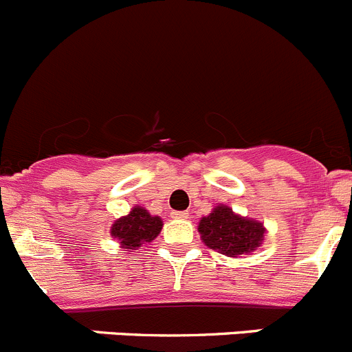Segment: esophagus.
I'll list each match as a JSON object with an SVG mask.
<instances>
[{
    "label": "esophagus",
    "mask_w": 352,
    "mask_h": 352,
    "mask_svg": "<svg viewBox=\"0 0 352 352\" xmlns=\"http://www.w3.org/2000/svg\"><path fill=\"white\" fill-rule=\"evenodd\" d=\"M172 217L173 219H187V217H189V213L187 212H172Z\"/></svg>",
    "instance_id": "34e87169"
}]
</instances>
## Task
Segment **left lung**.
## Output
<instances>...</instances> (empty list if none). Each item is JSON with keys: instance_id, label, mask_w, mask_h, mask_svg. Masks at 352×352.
Here are the masks:
<instances>
[{"instance_id": "1", "label": "left lung", "mask_w": 352, "mask_h": 352, "mask_svg": "<svg viewBox=\"0 0 352 352\" xmlns=\"http://www.w3.org/2000/svg\"><path fill=\"white\" fill-rule=\"evenodd\" d=\"M198 229L206 246L228 257L254 252L264 238L261 222L238 217L228 206H217L208 217H203Z\"/></svg>"}]
</instances>
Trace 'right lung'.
Returning a JSON list of instances; mask_svg holds the SVG:
<instances>
[{
	"mask_svg": "<svg viewBox=\"0 0 352 352\" xmlns=\"http://www.w3.org/2000/svg\"><path fill=\"white\" fill-rule=\"evenodd\" d=\"M160 217H153L147 210L135 206L128 215L121 217L113 224L111 234L118 238V241L130 250H137L140 245L149 243L160 234L161 231Z\"/></svg>",
	"mask_w": 352,
	"mask_h": 352,
	"instance_id": "1",
	"label": "right lung"
}]
</instances>
